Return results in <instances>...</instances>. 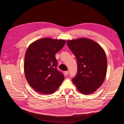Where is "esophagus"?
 Segmentation results:
<instances>
[{"mask_svg": "<svg viewBox=\"0 0 124 124\" xmlns=\"http://www.w3.org/2000/svg\"><path fill=\"white\" fill-rule=\"evenodd\" d=\"M68 74H69V71H66L65 72V74L66 76L68 75Z\"/></svg>", "mask_w": 124, "mask_h": 124, "instance_id": "obj_1", "label": "esophagus"}]
</instances>
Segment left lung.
Wrapping results in <instances>:
<instances>
[{
    "instance_id": "obj_1",
    "label": "left lung",
    "mask_w": 124,
    "mask_h": 124,
    "mask_svg": "<svg viewBox=\"0 0 124 124\" xmlns=\"http://www.w3.org/2000/svg\"><path fill=\"white\" fill-rule=\"evenodd\" d=\"M67 44L75 55L77 73L72 79L83 94L95 92L102 84L107 71V58L101 46L88 39L68 40Z\"/></svg>"
}]
</instances>
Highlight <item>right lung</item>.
I'll list each match as a JSON object with an SVG mask.
<instances>
[{
	"label": "right lung",
	"mask_w": 124,
	"mask_h": 124,
	"mask_svg": "<svg viewBox=\"0 0 124 124\" xmlns=\"http://www.w3.org/2000/svg\"><path fill=\"white\" fill-rule=\"evenodd\" d=\"M65 40L43 38L31 43L24 56V71L30 85L42 94H52L64 79L57 69L55 54L65 44Z\"/></svg>",
	"instance_id": "add662e5"
}]
</instances>
